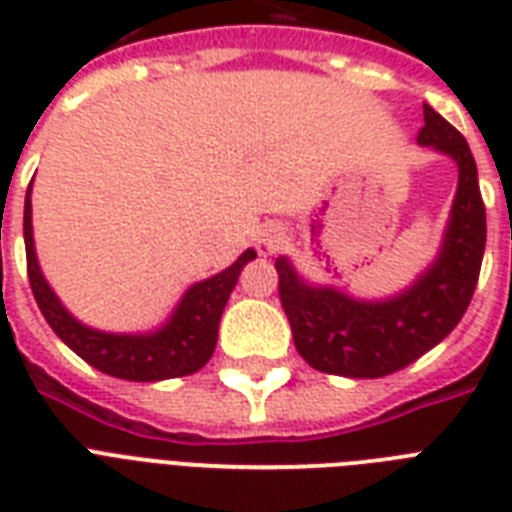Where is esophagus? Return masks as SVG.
I'll return each instance as SVG.
<instances>
[{"instance_id": "1", "label": "esophagus", "mask_w": 512, "mask_h": 512, "mask_svg": "<svg viewBox=\"0 0 512 512\" xmlns=\"http://www.w3.org/2000/svg\"><path fill=\"white\" fill-rule=\"evenodd\" d=\"M257 252L263 257H271L276 255L284 244V225L281 223H265L260 231H257Z\"/></svg>"}]
</instances>
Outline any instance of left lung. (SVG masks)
Returning <instances> with one entry per match:
<instances>
[{"label":"left lung","mask_w":512,"mask_h":512,"mask_svg":"<svg viewBox=\"0 0 512 512\" xmlns=\"http://www.w3.org/2000/svg\"><path fill=\"white\" fill-rule=\"evenodd\" d=\"M417 135L457 164V193L436 260L417 279L385 300H361L332 284H311L289 257L276 260L279 297L297 353L319 372L342 377H385L436 348L452 332L476 292L486 247V209L476 159L468 140L425 103Z\"/></svg>","instance_id":"8db88e82"}]
</instances>
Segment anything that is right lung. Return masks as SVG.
Segmentation results:
<instances>
[{
    "label": "right lung",
    "mask_w": 512,
    "mask_h": 512,
    "mask_svg": "<svg viewBox=\"0 0 512 512\" xmlns=\"http://www.w3.org/2000/svg\"><path fill=\"white\" fill-rule=\"evenodd\" d=\"M23 241H26L31 292L52 332L90 366L130 382H159L199 372L215 353L220 316L239 281L241 268L257 257L255 249L241 252L239 260L228 265L225 271L196 281L185 289V295L180 297V303L175 305V311L162 327L154 332L127 335V332H100V329L87 327L74 319L66 305L60 303L58 295L52 292L36 260L34 228H31V188H28L26 207H23Z\"/></svg>",
    "instance_id": "obj_1"
}]
</instances>
